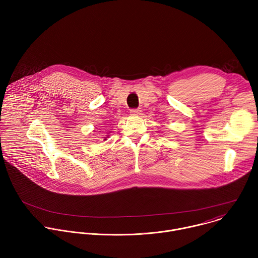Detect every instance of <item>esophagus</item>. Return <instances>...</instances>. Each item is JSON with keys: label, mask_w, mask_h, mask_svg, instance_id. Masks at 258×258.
Segmentation results:
<instances>
[{"label": "esophagus", "mask_w": 258, "mask_h": 258, "mask_svg": "<svg viewBox=\"0 0 258 258\" xmlns=\"http://www.w3.org/2000/svg\"><path fill=\"white\" fill-rule=\"evenodd\" d=\"M130 112H131L132 115H140L141 112H142V110L140 108H134V109H131Z\"/></svg>", "instance_id": "esophagus-1"}]
</instances>
